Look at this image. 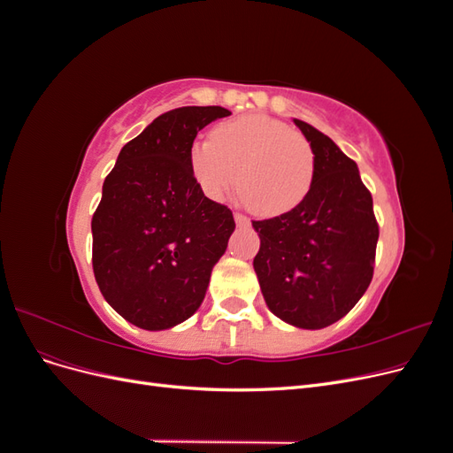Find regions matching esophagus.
Returning a JSON list of instances; mask_svg holds the SVG:
<instances>
[{
    "label": "esophagus",
    "mask_w": 453,
    "mask_h": 453,
    "mask_svg": "<svg viewBox=\"0 0 453 453\" xmlns=\"http://www.w3.org/2000/svg\"><path fill=\"white\" fill-rule=\"evenodd\" d=\"M234 221H236V225H240V226H245V225H250V219L245 217L243 213H234Z\"/></svg>",
    "instance_id": "esophagus-1"
}]
</instances>
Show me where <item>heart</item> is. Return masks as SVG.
<instances>
[{
    "label": "heart",
    "mask_w": 453,
    "mask_h": 453,
    "mask_svg": "<svg viewBox=\"0 0 453 453\" xmlns=\"http://www.w3.org/2000/svg\"><path fill=\"white\" fill-rule=\"evenodd\" d=\"M187 160L196 185L213 200L226 196L238 173L242 202L258 217L295 210L308 196L315 180L310 140L263 113L217 125L211 138L190 143Z\"/></svg>",
    "instance_id": "heart-1"
}]
</instances>
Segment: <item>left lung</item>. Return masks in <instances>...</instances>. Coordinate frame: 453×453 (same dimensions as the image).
I'll use <instances>...</instances> for the list:
<instances>
[{
	"label": "left lung",
	"mask_w": 453,
	"mask_h": 453,
	"mask_svg": "<svg viewBox=\"0 0 453 453\" xmlns=\"http://www.w3.org/2000/svg\"><path fill=\"white\" fill-rule=\"evenodd\" d=\"M295 125L313 147L315 180L295 210L253 221L260 236L253 268L272 313L300 328H323L368 289L380 226L357 164L308 122Z\"/></svg>",
	"instance_id": "obj_1"
}]
</instances>
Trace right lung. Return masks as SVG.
I'll return each instance as SVG.
<instances>
[{
  "label": "right lung",
  "instance_id": "add662e5",
  "mask_svg": "<svg viewBox=\"0 0 453 453\" xmlns=\"http://www.w3.org/2000/svg\"><path fill=\"white\" fill-rule=\"evenodd\" d=\"M219 105L162 113L120 149L92 215V268L104 298L132 325L162 331L188 319L236 228L203 196L187 153L196 134L228 117Z\"/></svg>",
  "mask_w": 453,
  "mask_h": 453
}]
</instances>
